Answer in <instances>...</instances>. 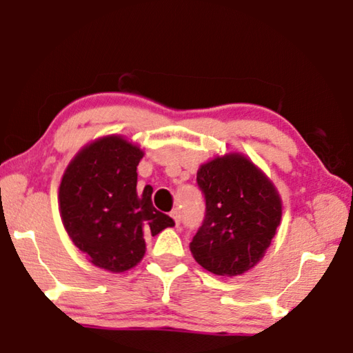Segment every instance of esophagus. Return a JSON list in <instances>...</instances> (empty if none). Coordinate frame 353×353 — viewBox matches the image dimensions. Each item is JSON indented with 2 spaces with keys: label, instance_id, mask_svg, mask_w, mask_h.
<instances>
[{
  "label": "esophagus",
  "instance_id": "esophagus-1",
  "mask_svg": "<svg viewBox=\"0 0 353 353\" xmlns=\"http://www.w3.org/2000/svg\"><path fill=\"white\" fill-rule=\"evenodd\" d=\"M171 217H172V219H174L176 225H179V222H181V216H179V211H177V210L171 211Z\"/></svg>",
  "mask_w": 353,
  "mask_h": 353
}]
</instances>
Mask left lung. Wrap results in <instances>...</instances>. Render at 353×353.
I'll use <instances>...</instances> for the list:
<instances>
[{"label":"left lung","instance_id":"left-lung-1","mask_svg":"<svg viewBox=\"0 0 353 353\" xmlns=\"http://www.w3.org/2000/svg\"><path fill=\"white\" fill-rule=\"evenodd\" d=\"M196 182L205 193L206 216L190 243L193 259L214 275L246 274L264 257L280 225V193L238 152L203 163Z\"/></svg>","mask_w":353,"mask_h":353}]
</instances>
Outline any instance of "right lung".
I'll return each instance as SVG.
<instances>
[{"label": "right lung", "instance_id": "obj_1", "mask_svg": "<svg viewBox=\"0 0 353 353\" xmlns=\"http://www.w3.org/2000/svg\"><path fill=\"white\" fill-rule=\"evenodd\" d=\"M143 150L118 134L84 145L59 187L62 224L79 251L99 269L121 274L145 254L143 233L158 235L174 225L152 205L150 185L137 190Z\"/></svg>", "mask_w": 353, "mask_h": 353}]
</instances>
